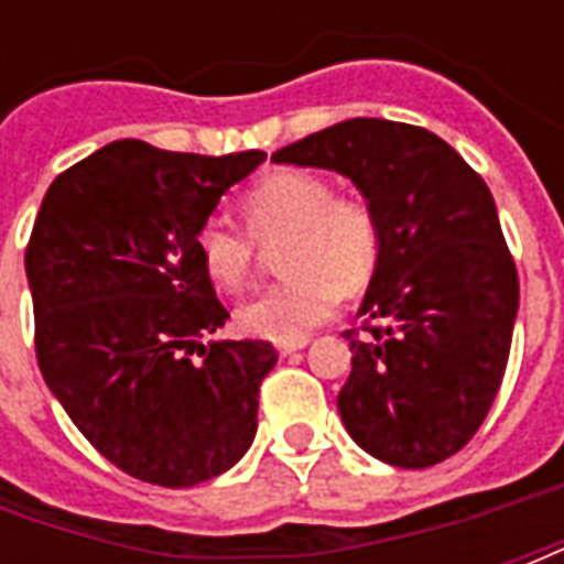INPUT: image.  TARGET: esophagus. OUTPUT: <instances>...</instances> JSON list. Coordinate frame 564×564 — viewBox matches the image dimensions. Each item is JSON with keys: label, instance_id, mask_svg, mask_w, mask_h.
I'll list each match as a JSON object with an SVG mask.
<instances>
[{"label": "esophagus", "instance_id": "1", "mask_svg": "<svg viewBox=\"0 0 564 564\" xmlns=\"http://www.w3.org/2000/svg\"><path fill=\"white\" fill-rule=\"evenodd\" d=\"M307 341H295V344H278V354L281 356H293V354H299V350H302V347H305Z\"/></svg>", "mask_w": 564, "mask_h": 564}]
</instances>
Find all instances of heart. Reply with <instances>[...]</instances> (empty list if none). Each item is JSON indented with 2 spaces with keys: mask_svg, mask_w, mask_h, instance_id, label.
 Returning <instances> with one entry per match:
<instances>
[{
  "mask_svg": "<svg viewBox=\"0 0 564 564\" xmlns=\"http://www.w3.org/2000/svg\"><path fill=\"white\" fill-rule=\"evenodd\" d=\"M247 231L223 220L202 223L196 253L210 281L226 293L245 290L257 245H281L286 281L238 307V326L265 341H305L311 329L332 317L338 295L366 290L383 253L378 210L362 196L332 193L326 177L311 172L265 174L247 189Z\"/></svg>",
  "mask_w": 564,
  "mask_h": 564,
  "instance_id": "1",
  "label": "heart"
}]
</instances>
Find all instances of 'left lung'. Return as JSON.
I'll return each instance as SVG.
<instances>
[{
    "label": "left lung",
    "mask_w": 564,
    "mask_h": 564,
    "mask_svg": "<svg viewBox=\"0 0 564 564\" xmlns=\"http://www.w3.org/2000/svg\"><path fill=\"white\" fill-rule=\"evenodd\" d=\"M350 177L383 229L359 307L375 341L344 332L347 432L375 459L429 468L459 453L496 402L520 278L484 177L435 132L354 117L271 153Z\"/></svg>",
    "instance_id": "1"
}]
</instances>
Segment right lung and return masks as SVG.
Masks as SVG:
<instances>
[{
	"label": "right lung",
	"instance_id": "right-lung-1",
	"mask_svg": "<svg viewBox=\"0 0 564 564\" xmlns=\"http://www.w3.org/2000/svg\"><path fill=\"white\" fill-rule=\"evenodd\" d=\"M262 160V150L198 156L111 141L56 177L32 226L44 383L80 435L144 484H205L257 435L259 383L278 354L269 341H198L229 311L196 235Z\"/></svg>",
	"mask_w": 564,
	"mask_h": 564
}]
</instances>
